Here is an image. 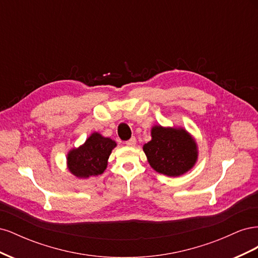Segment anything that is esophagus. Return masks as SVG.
<instances>
[{"label": "esophagus", "instance_id": "34e87169", "mask_svg": "<svg viewBox=\"0 0 258 258\" xmlns=\"http://www.w3.org/2000/svg\"><path fill=\"white\" fill-rule=\"evenodd\" d=\"M137 144V139L135 137H132L128 141H126L127 146H135Z\"/></svg>", "mask_w": 258, "mask_h": 258}]
</instances>
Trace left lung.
<instances>
[{"label":"left lung","mask_w":258,"mask_h":258,"mask_svg":"<svg viewBox=\"0 0 258 258\" xmlns=\"http://www.w3.org/2000/svg\"><path fill=\"white\" fill-rule=\"evenodd\" d=\"M152 140L143 146L151 167L158 173L179 176L195 166L198 158L197 143L183 128L154 126Z\"/></svg>","instance_id":"8db88e82"}]
</instances>
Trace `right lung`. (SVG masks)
<instances>
[{"instance_id":"right-lung-1","label":"right lung","mask_w":258,"mask_h":258,"mask_svg":"<svg viewBox=\"0 0 258 258\" xmlns=\"http://www.w3.org/2000/svg\"><path fill=\"white\" fill-rule=\"evenodd\" d=\"M116 145L112 139L104 138L99 132H93L83 145L68 153V169L80 178L102 174L107 167L108 157Z\"/></svg>"}]
</instances>
